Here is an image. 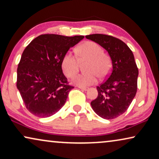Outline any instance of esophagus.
Listing matches in <instances>:
<instances>
[{
    "label": "esophagus",
    "instance_id": "34e87169",
    "mask_svg": "<svg viewBox=\"0 0 159 159\" xmlns=\"http://www.w3.org/2000/svg\"><path fill=\"white\" fill-rule=\"evenodd\" d=\"M77 88H79L80 89H82V90L87 91L89 90V88H87V87H82V86H77Z\"/></svg>",
    "mask_w": 159,
    "mask_h": 159
}]
</instances>
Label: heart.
Segmentation results:
<instances>
[{"label": "heart", "instance_id": "b5f03b06", "mask_svg": "<svg viewBox=\"0 0 159 159\" xmlns=\"http://www.w3.org/2000/svg\"><path fill=\"white\" fill-rule=\"evenodd\" d=\"M80 60H88L85 66L87 72L79 74L73 77L71 82L79 86H89L96 83L98 76L106 77L110 69L108 58L103 54V51L98 45L93 42H85L80 45L77 50ZM77 56L71 52H67L61 60V68L67 77H71L78 71Z\"/></svg>", "mask_w": 159, "mask_h": 159}]
</instances>
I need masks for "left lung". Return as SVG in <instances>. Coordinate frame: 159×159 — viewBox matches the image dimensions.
Returning a JSON list of instances; mask_svg holds the SVG:
<instances>
[{
    "label": "left lung",
    "mask_w": 159,
    "mask_h": 159,
    "mask_svg": "<svg viewBox=\"0 0 159 159\" xmlns=\"http://www.w3.org/2000/svg\"><path fill=\"white\" fill-rule=\"evenodd\" d=\"M85 38L103 48L112 62L111 72L97 87L98 95L91 106L103 119H115L127 110L136 95L138 69L134 55L127 44L114 37L93 34Z\"/></svg>",
    "instance_id": "obj_1"
}]
</instances>
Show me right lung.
Segmentation results:
<instances>
[{"instance_id": "add662e5", "label": "right lung", "mask_w": 159, "mask_h": 159, "mask_svg": "<svg viewBox=\"0 0 159 159\" xmlns=\"http://www.w3.org/2000/svg\"><path fill=\"white\" fill-rule=\"evenodd\" d=\"M83 38L82 35L41 34L26 47L17 68L16 87L31 114L49 117L66 103L74 87L63 74L61 60Z\"/></svg>"}]
</instances>
